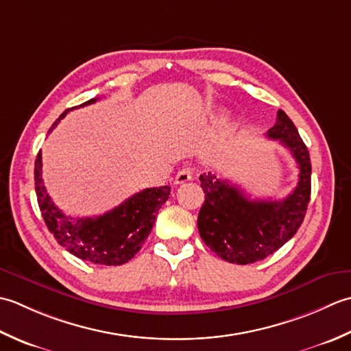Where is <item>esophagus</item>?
<instances>
[{
    "instance_id": "1",
    "label": "esophagus",
    "mask_w": 351,
    "mask_h": 351,
    "mask_svg": "<svg viewBox=\"0 0 351 351\" xmlns=\"http://www.w3.org/2000/svg\"><path fill=\"white\" fill-rule=\"evenodd\" d=\"M192 177H194V171L191 168H183L177 173L176 178H174V184H183L186 182L192 180Z\"/></svg>"
}]
</instances>
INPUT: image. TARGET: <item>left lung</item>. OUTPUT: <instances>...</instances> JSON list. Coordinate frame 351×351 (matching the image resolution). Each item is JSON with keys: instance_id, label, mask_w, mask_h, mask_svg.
Masks as SVG:
<instances>
[{"instance_id": "left-lung-1", "label": "left lung", "mask_w": 351, "mask_h": 351, "mask_svg": "<svg viewBox=\"0 0 351 351\" xmlns=\"http://www.w3.org/2000/svg\"><path fill=\"white\" fill-rule=\"evenodd\" d=\"M267 136L280 139L298 165V183L291 194L276 199H250L241 188L215 174L199 176L204 203L198 232L221 259L238 265L262 261L285 245L302 226L311 199V157L297 127L283 110Z\"/></svg>"}]
</instances>
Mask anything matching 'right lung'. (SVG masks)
<instances>
[{
	"label": "right lung",
	"instance_id": "obj_1",
	"mask_svg": "<svg viewBox=\"0 0 351 351\" xmlns=\"http://www.w3.org/2000/svg\"><path fill=\"white\" fill-rule=\"evenodd\" d=\"M92 98L80 106L66 109L49 132L69 110L89 106ZM34 189L42 217L56 241L77 257L98 265H123L134 257L152 233L156 215L169 198V186L148 188L127 198L115 209L94 218L66 217L48 195L42 180V154L34 162Z\"/></svg>",
	"mask_w": 351,
	"mask_h": 351
}]
</instances>
